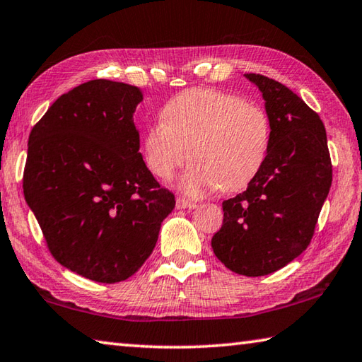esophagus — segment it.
I'll return each instance as SVG.
<instances>
[{"instance_id": "esophagus-1", "label": "esophagus", "mask_w": 362, "mask_h": 362, "mask_svg": "<svg viewBox=\"0 0 362 362\" xmlns=\"http://www.w3.org/2000/svg\"><path fill=\"white\" fill-rule=\"evenodd\" d=\"M175 207L177 209H193V207H196L194 203H192V201H188L185 198H177L175 199Z\"/></svg>"}]
</instances>
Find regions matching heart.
<instances>
[{"label": "heart", "mask_w": 362, "mask_h": 362, "mask_svg": "<svg viewBox=\"0 0 362 362\" xmlns=\"http://www.w3.org/2000/svg\"><path fill=\"white\" fill-rule=\"evenodd\" d=\"M269 144L272 122L262 107L223 90L194 88L164 105L161 119L145 131L142 155L159 180H169L192 158L177 188L198 198L217 188H246L265 166Z\"/></svg>", "instance_id": "b5f03b06"}]
</instances>
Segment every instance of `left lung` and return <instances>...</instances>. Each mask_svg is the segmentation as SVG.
<instances>
[{"label": "left lung", "instance_id": "8db88e82", "mask_svg": "<svg viewBox=\"0 0 362 362\" xmlns=\"http://www.w3.org/2000/svg\"><path fill=\"white\" fill-rule=\"evenodd\" d=\"M272 122L269 153L246 192L222 203L223 223L212 249L226 268L265 276L308 247L332 183L326 129L320 116L289 88L247 73Z\"/></svg>", "mask_w": 362, "mask_h": 362}]
</instances>
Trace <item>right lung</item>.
Masks as SVG:
<instances>
[{"label":"right lung","instance_id":"right-lung-1","mask_svg":"<svg viewBox=\"0 0 362 362\" xmlns=\"http://www.w3.org/2000/svg\"><path fill=\"white\" fill-rule=\"evenodd\" d=\"M136 86L93 79L60 95L28 137L23 194L54 259L95 283L132 276L175 198L145 166Z\"/></svg>","mask_w":362,"mask_h":362}]
</instances>
